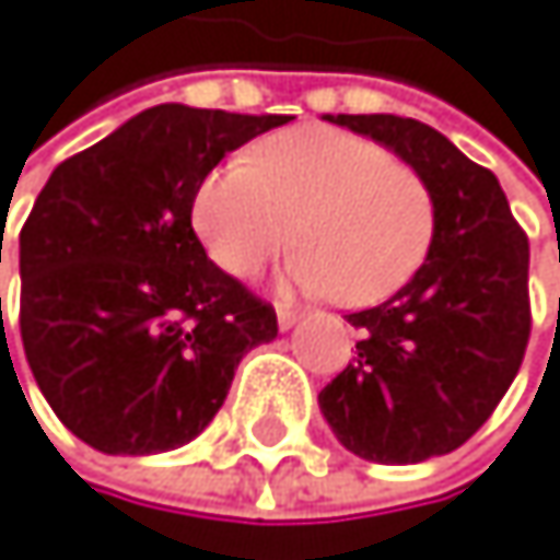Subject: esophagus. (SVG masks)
Here are the masks:
<instances>
[{
    "mask_svg": "<svg viewBox=\"0 0 560 560\" xmlns=\"http://www.w3.org/2000/svg\"><path fill=\"white\" fill-rule=\"evenodd\" d=\"M296 320H300V314H296V311H290V306H283V303L277 306V324H280V330H290Z\"/></svg>",
    "mask_w": 560,
    "mask_h": 560,
    "instance_id": "1",
    "label": "esophagus"
}]
</instances>
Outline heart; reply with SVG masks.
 <instances>
[{"mask_svg":"<svg viewBox=\"0 0 560 560\" xmlns=\"http://www.w3.org/2000/svg\"><path fill=\"white\" fill-rule=\"evenodd\" d=\"M434 192L387 147L334 126L273 132L246 160L213 166L192 226L230 277H254L303 246L290 280L343 306H374L421 270L434 240Z\"/></svg>","mask_w":560,"mask_h":560,"instance_id":"1","label":"heart"}]
</instances>
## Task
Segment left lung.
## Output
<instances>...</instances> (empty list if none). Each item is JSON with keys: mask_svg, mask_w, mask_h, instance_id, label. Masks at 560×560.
Segmentation results:
<instances>
[{"mask_svg": "<svg viewBox=\"0 0 560 560\" xmlns=\"http://www.w3.org/2000/svg\"><path fill=\"white\" fill-rule=\"evenodd\" d=\"M394 150L434 192L431 254L390 300L347 314L357 357L320 390L337 441L363 460L451 454L494 413L530 337L527 236L498 176L428 122L327 116Z\"/></svg>", "mask_w": 560, "mask_h": 560, "instance_id": "1", "label": "left lung"}]
</instances>
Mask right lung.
Wrapping results in <instances>:
<instances>
[{
	"label": "right lung",
	"instance_id": "obj_1",
	"mask_svg": "<svg viewBox=\"0 0 560 560\" xmlns=\"http://www.w3.org/2000/svg\"><path fill=\"white\" fill-rule=\"evenodd\" d=\"M290 119L163 103L52 170L19 233V330L79 441L183 447L223 407L243 353L277 337L273 306L207 260L192 197L226 153Z\"/></svg>",
	"mask_w": 560,
	"mask_h": 560
}]
</instances>
